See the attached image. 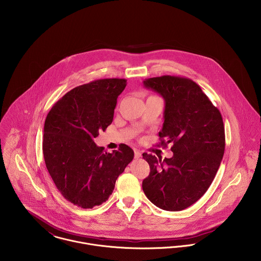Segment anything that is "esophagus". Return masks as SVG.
Returning a JSON list of instances; mask_svg holds the SVG:
<instances>
[{"label":"esophagus","instance_id":"1","mask_svg":"<svg viewBox=\"0 0 261 261\" xmlns=\"http://www.w3.org/2000/svg\"><path fill=\"white\" fill-rule=\"evenodd\" d=\"M142 156V152L139 149H135V158L140 159Z\"/></svg>","mask_w":261,"mask_h":261}]
</instances>
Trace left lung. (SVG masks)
I'll return each instance as SVG.
<instances>
[{"label":"left lung","instance_id":"1","mask_svg":"<svg viewBox=\"0 0 261 261\" xmlns=\"http://www.w3.org/2000/svg\"><path fill=\"white\" fill-rule=\"evenodd\" d=\"M144 86L165 100L162 145L172 144L170 159L143 153L149 175L143 190L149 201L167 211H181L197 202L213 182L223 158V119L193 80L164 75L144 80Z\"/></svg>","mask_w":261,"mask_h":261}]
</instances>
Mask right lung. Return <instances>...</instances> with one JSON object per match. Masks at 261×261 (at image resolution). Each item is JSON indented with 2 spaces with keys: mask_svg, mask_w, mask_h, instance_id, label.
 I'll return each instance as SVG.
<instances>
[{
  "mask_svg": "<svg viewBox=\"0 0 261 261\" xmlns=\"http://www.w3.org/2000/svg\"><path fill=\"white\" fill-rule=\"evenodd\" d=\"M125 79H98L77 86L48 112L44 124L43 154L58 191L72 204L91 209L112 195L117 177L134 159L122 144L107 152L94 140L113 119Z\"/></svg>",
  "mask_w": 261,
  "mask_h": 261,
  "instance_id": "add662e5",
  "label": "right lung"
}]
</instances>
